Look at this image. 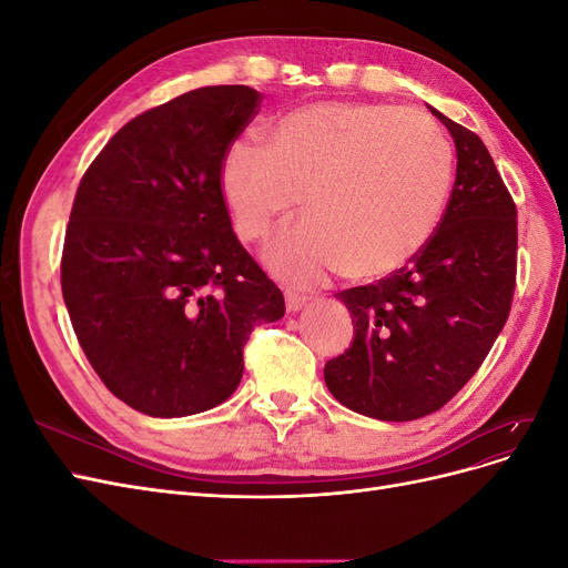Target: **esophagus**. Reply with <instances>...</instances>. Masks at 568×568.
Returning a JSON list of instances; mask_svg holds the SVG:
<instances>
[{"mask_svg":"<svg viewBox=\"0 0 568 568\" xmlns=\"http://www.w3.org/2000/svg\"><path fill=\"white\" fill-rule=\"evenodd\" d=\"M307 298L303 294H296V291H286V311L288 313H298L303 311Z\"/></svg>","mask_w":568,"mask_h":568,"instance_id":"1","label":"esophagus"}]
</instances>
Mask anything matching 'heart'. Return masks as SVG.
I'll use <instances>...</instances> for the list:
<instances>
[{"label":"heart","instance_id":"b5f03b06","mask_svg":"<svg viewBox=\"0 0 568 568\" xmlns=\"http://www.w3.org/2000/svg\"><path fill=\"white\" fill-rule=\"evenodd\" d=\"M453 180L455 153L436 120L322 101L274 120L267 146L230 144L217 182L242 242H261L305 196L311 217L274 236L265 263L315 284L341 270L376 282L409 265L438 232Z\"/></svg>","mask_w":568,"mask_h":568}]
</instances>
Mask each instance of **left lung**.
I'll return each instance as SVG.
<instances>
[{
	"mask_svg": "<svg viewBox=\"0 0 568 568\" xmlns=\"http://www.w3.org/2000/svg\"><path fill=\"white\" fill-rule=\"evenodd\" d=\"M428 111L455 140L448 209L409 265L336 294L353 315L355 338L324 365L341 405L382 422L432 415L471 379L503 332L517 284V205L486 144Z\"/></svg>",
	"mask_w": 568,
	"mask_h": 568,
	"instance_id": "obj_1",
	"label": "left lung"
}]
</instances>
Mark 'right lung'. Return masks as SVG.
I'll list each match as a JSON object with an SVG mask.
<instances>
[{
    "label": "right lung",
    "instance_id": "obj_1",
    "mask_svg": "<svg viewBox=\"0 0 568 568\" xmlns=\"http://www.w3.org/2000/svg\"><path fill=\"white\" fill-rule=\"evenodd\" d=\"M261 92H186L120 128L80 180L61 257L75 336L106 388L149 417L225 403L255 324L284 296L239 244L220 163Z\"/></svg>",
    "mask_w": 568,
    "mask_h": 568
}]
</instances>
